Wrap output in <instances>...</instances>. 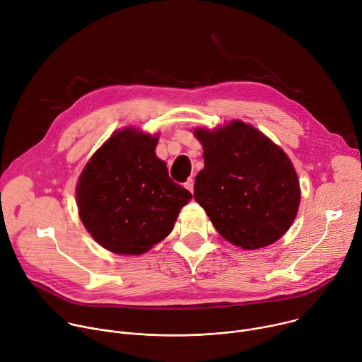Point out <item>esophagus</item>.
<instances>
[{"label": "esophagus", "instance_id": "1", "mask_svg": "<svg viewBox=\"0 0 362 362\" xmlns=\"http://www.w3.org/2000/svg\"><path fill=\"white\" fill-rule=\"evenodd\" d=\"M193 185H194V183H193V179H187V180L185 182V187H186L190 193H193Z\"/></svg>", "mask_w": 362, "mask_h": 362}]
</instances>
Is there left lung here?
Wrapping results in <instances>:
<instances>
[{
    "label": "left lung",
    "instance_id": "obj_1",
    "mask_svg": "<svg viewBox=\"0 0 362 362\" xmlns=\"http://www.w3.org/2000/svg\"><path fill=\"white\" fill-rule=\"evenodd\" d=\"M194 136L203 146L204 168L196 176L193 196L221 236L246 250L282 238L300 202L286 153L239 120L214 132L196 129Z\"/></svg>",
    "mask_w": 362,
    "mask_h": 362
}]
</instances>
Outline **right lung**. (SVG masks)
Returning <instances> with one entry per match:
<instances>
[{"instance_id": "add662e5", "label": "right lung", "mask_w": 362, "mask_h": 362, "mask_svg": "<svg viewBox=\"0 0 362 362\" xmlns=\"http://www.w3.org/2000/svg\"><path fill=\"white\" fill-rule=\"evenodd\" d=\"M158 140L133 127L116 132L80 175V219L107 250L147 252L172 232L180 209L192 199L156 158Z\"/></svg>"}]
</instances>
